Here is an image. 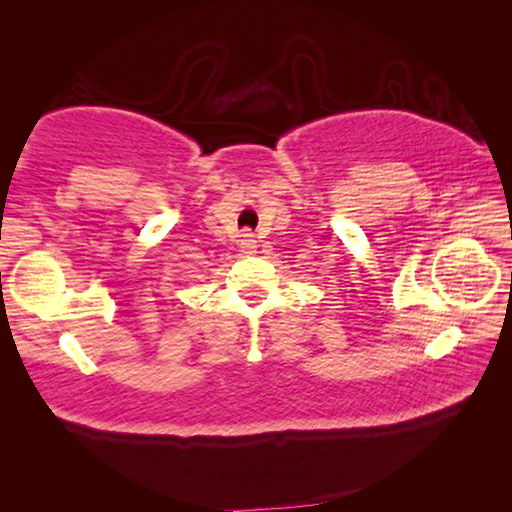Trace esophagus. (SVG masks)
I'll return each instance as SVG.
<instances>
[{"mask_svg":"<svg viewBox=\"0 0 512 512\" xmlns=\"http://www.w3.org/2000/svg\"><path fill=\"white\" fill-rule=\"evenodd\" d=\"M239 248L244 255H255L257 253V239L253 232H244L239 239Z\"/></svg>","mask_w":512,"mask_h":512,"instance_id":"1","label":"esophagus"}]
</instances>
